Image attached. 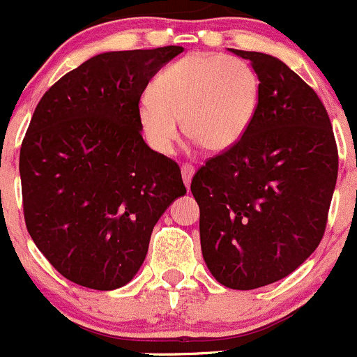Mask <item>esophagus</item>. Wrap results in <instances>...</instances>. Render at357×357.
I'll list each match as a JSON object with an SVG mask.
<instances>
[{"mask_svg": "<svg viewBox=\"0 0 357 357\" xmlns=\"http://www.w3.org/2000/svg\"><path fill=\"white\" fill-rule=\"evenodd\" d=\"M195 174V167L192 164H183L181 165V176H183V181H185L186 188H190L192 185V178Z\"/></svg>", "mask_w": 357, "mask_h": 357, "instance_id": "34e87169", "label": "esophagus"}]
</instances>
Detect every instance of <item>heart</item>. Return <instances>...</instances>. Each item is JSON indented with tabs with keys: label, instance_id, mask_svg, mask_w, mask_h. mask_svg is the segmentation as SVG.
Segmentation results:
<instances>
[{
	"label": "heart",
	"instance_id": "b5f03b06",
	"mask_svg": "<svg viewBox=\"0 0 357 357\" xmlns=\"http://www.w3.org/2000/svg\"><path fill=\"white\" fill-rule=\"evenodd\" d=\"M261 96L255 70L240 59L192 53L165 67L138 105V121L153 150L169 153L178 142V122L208 153L238 145L254 122Z\"/></svg>",
	"mask_w": 357,
	"mask_h": 357
}]
</instances>
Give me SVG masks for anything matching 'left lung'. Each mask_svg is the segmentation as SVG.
Returning <instances> with one entry per match:
<instances>
[{
    "label": "left lung",
    "instance_id": "obj_1",
    "mask_svg": "<svg viewBox=\"0 0 357 357\" xmlns=\"http://www.w3.org/2000/svg\"><path fill=\"white\" fill-rule=\"evenodd\" d=\"M229 52L257 74V114L238 145L195 172L192 193L208 271L228 289L254 290L289 276L319 245L338 152L311 86L275 56Z\"/></svg>",
    "mask_w": 357,
    "mask_h": 357
}]
</instances>
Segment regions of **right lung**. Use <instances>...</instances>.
Instances as JSON below:
<instances>
[{"instance_id": "add662e5", "label": "right lung", "mask_w": 357, "mask_h": 357, "mask_svg": "<svg viewBox=\"0 0 357 357\" xmlns=\"http://www.w3.org/2000/svg\"><path fill=\"white\" fill-rule=\"evenodd\" d=\"M181 46L109 52L43 95L20 149L24 218L62 276L93 290L124 287L142 268L153 226L185 195L179 165L150 149L138 105Z\"/></svg>"}]
</instances>
